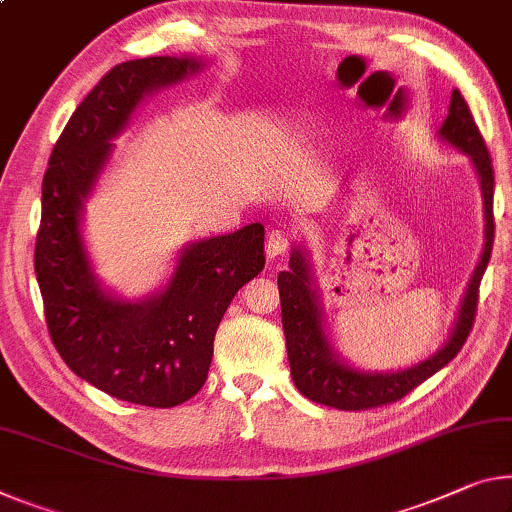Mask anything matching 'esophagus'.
Wrapping results in <instances>:
<instances>
[{"instance_id":"34e87169","label":"esophagus","mask_w":512,"mask_h":512,"mask_svg":"<svg viewBox=\"0 0 512 512\" xmlns=\"http://www.w3.org/2000/svg\"><path fill=\"white\" fill-rule=\"evenodd\" d=\"M291 246L289 237L282 230H271L269 237H266V257L273 259L278 255H285Z\"/></svg>"}]
</instances>
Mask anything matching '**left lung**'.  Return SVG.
I'll return each mask as SVG.
<instances>
[{
  "label": "left lung",
  "mask_w": 512,
  "mask_h": 512,
  "mask_svg": "<svg viewBox=\"0 0 512 512\" xmlns=\"http://www.w3.org/2000/svg\"><path fill=\"white\" fill-rule=\"evenodd\" d=\"M440 139L451 143L453 148L465 152L476 168L481 180L483 212H485V246L478 266L469 280L465 296H462L456 326L446 344L431 358L421 360L401 371H360L342 362L339 353L332 348L323 323V310L316 294L310 257L303 246H296L289 257V271L278 275L280 305H282V328L287 337V355L291 378L298 392L307 399L321 405H330L337 410H369L378 405H387L403 399L417 385L440 371L444 364L456 358L462 344L467 342L469 330L476 319L478 287L485 269H488L492 241H494V170L490 152L474 123L465 97L460 91L451 93L449 116L440 127Z\"/></svg>",
  "instance_id": "obj_1"
}]
</instances>
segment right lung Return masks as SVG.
<instances>
[{"label": "right lung", "mask_w": 512, "mask_h": 512, "mask_svg": "<svg viewBox=\"0 0 512 512\" xmlns=\"http://www.w3.org/2000/svg\"><path fill=\"white\" fill-rule=\"evenodd\" d=\"M202 61L148 56L111 68L72 113L43 177L36 280L45 321L63 362L113 399L173 408L205 385L214 335L237 291L264 269V227L182 248L168 285L143 300L104 291L81 237L84 202L134 109Z\"/></svg>", "instance_id": "obj_1"}]
</instances>
